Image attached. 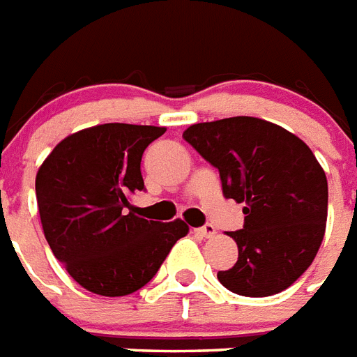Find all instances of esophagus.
<instances>
[{"label": "esophagus", "instance_id": "esophagus-1", "mask_svg": "<svg viewBox=\"0 0 357 357\" xmlns=\"http://www.w3.org/2000/svg\"><path fill=\"white\" fill-rule=\"evenodd\" d=\"M197 234H201L202 238H213L215 236V227L212 223H206L204 227L197 228Z\"/></svg>", "mask_w": 357, "mask_h": 357}]
</instances>
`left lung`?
I'll list each match as a JSON object with an SVG mask.
<instances>
[{"label":"left lung","mask_w":357,"mask_h":357,"mask_svg":"<svg viewBox=\"0 0 357 357\" xmlns=\"http://www.w3.org/2000/svg\"><path fill=\"white\" fill-rule=\"evenodd\" d=\"M182 138L219 169L223 195L245 202V225L228 232L238 261L218 278L243 296L284 291L323 243L328 182L312 149L280 125L250 116L190 125Z\"/></svg>","instance_id":"obj_1"}]
</instances>
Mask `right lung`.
<instances>
[{"label":"right lung","mask_w":357,"mask_h":357,"mask_svg":"<svg viewBox=\"0 0 357 357\" xmlns=\"http://www.w3.org/2000/svg\"><path fill=\"white\" fill-rule=\"evenodd\" d=\"M165 127L105 123L66 136L36 173L44 236L73 280L102 296L138 291L190 228L136 215L142 155Z\"/></svg>","instance_id":"right-lung-1"}]
</instances>
